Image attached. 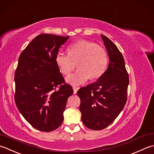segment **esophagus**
<instances>
[{
    "label": "esophagus",
    "instance_id": "34e87169",
    "mask_svg": "<svg viewBox=\"0 0 154 154\" xmlns=\"http://www.w3.org/2000/svg\"><path fill=\"white\" fill-rule=\"evenodd\" d=\"M72 88H73V90H74V94H76L77 93V91L79 90V88L77 86H74Z\"/></svg>",
    "mask_w": 154,
    "mask_h": 154
}]
</instances>
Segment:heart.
<instances>
[{"label":"heart","mask_w":154,"mask_h":154,"mask_svg":"<svg viewBox=\"0 0 154 154\" xmlns=\"http://www.w3.org/2000/svg\"><path fill=\"white\" fill-rule=\"evenodd\" d=\"M68 54L58 52L55 62L59 70L64 75H69L78 64L79 69L66 78L68 83L80 85L89 79L100 78L105 72L108 64L106 49L88 40H80L68 46Z\"/></svg>","instance_id":"heart-1"}]
</instances>
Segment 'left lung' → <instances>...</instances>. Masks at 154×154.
Instances as JSON below:
<instances>
[{
  "label": "left lung",
  "instance_id": "left-lung-1",
  "mask_svg": "<svg viewBox=\"0 0 154 154\" xmlns=\"http://www.w3.org/2000/svg\"><path fill=\"white\" fill-rule=\"evenodd\" d=\"M101 36L109 56L108 67L98 81L77 92L82 121L94 130L104 129L120 114L126 103L129 84L122 53L108 38Z\"/></svg>",
  "mask_w": 154,
  "mask_h": 154
}]
</instances>
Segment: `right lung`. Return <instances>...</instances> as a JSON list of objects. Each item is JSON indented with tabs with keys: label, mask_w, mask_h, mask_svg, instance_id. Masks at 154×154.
<instances>
[{
	"label": "right lung",
	"mask_w": 154,
	"mask_h": 154,
	"mask_svg": "<svg viewBox=\"0 0 154 154\" xmlns=\"http://www.w3.org/2000/svg\"><path fill=\"white\" fill-rule=\"evenodd\" d=\"M68 38L41 34L18 58L14 74L15 103L25 120L40 131L48 132L59 128L68 98L73 94L55 62L60 47Z\"/></svg>",
	"instance_id": "1"
}]
</instances>
